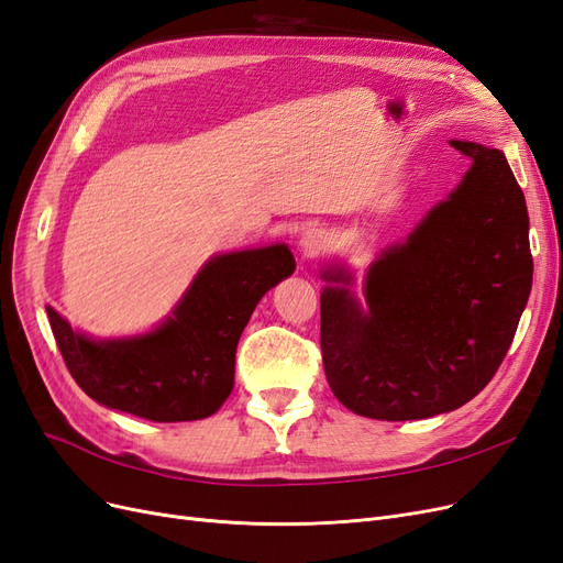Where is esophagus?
<instances>
[{
    "label": "esophagus",
    "mask_w": 563,
    "mask_h": 563,
    "mask_svg": "<svg viewBox=\"0 0 563 563\" xmlns=\"http://www.w3.org/2000/svg\"><path fill=\"white\" fill-rule=\"evenodd\" d=\"M323 244H325V235H323L321 230H307L305 235H302V251H305V254H309V256L319 254V251L323 249Z\"/></svg>",
    "instance_id": "34e87169"
}]
</instances>
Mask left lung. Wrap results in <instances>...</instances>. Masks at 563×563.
I'll return each mask as SVG.
<instances>
[{"instance_id": "8db88e82", "label": "left lung", "mask_w": 563, "mask_h": 563, "mask_svg": "<svg viewBox=\"0 0 563 563\" xmlns=\"http://www.w3.org/2000/svg\"><path fill=\"white\" fill-rule=\"evenodd\" d=\"M473 161L452 196L371 267L363 312L342 286L321 294V356L335 398L361 417L426 419L492 382L525 312L529 211L496 148L452 142ZM349 284L342 269L323 273Z\"/></svg>"}]
</instances>
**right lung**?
Here are the masks:
<instances>
[{
  "label": "right lung",
  "mask_w": 563,
  "mask_h": 563,
  "mask_svg": "<svg viewBox=\"0 0 563 563\" xmlns=\"http://www.w3.org/2000/svg\"><path fill=\"white\" fill-rule=\"evenodd\" d=\"M296 269L288 246L223 254L209 261L158 331L92 342L46 309L69 375L97 402L151 421L214 415L235 384V352L251 312Z\"/></svg>",
  "instance_id": "right-lung-1"
}]
</instances>
